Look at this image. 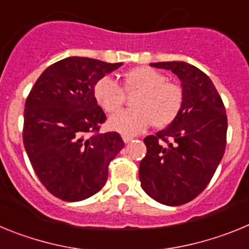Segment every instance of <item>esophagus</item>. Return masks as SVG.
Wrapping results in <instances>:
<instances>
[{"instance_id": "1", "label": "esophagus", "mask_w": 249, "mask_h": 249, "mask_svg": "<svg viewBox=\"0 0 249 249\" xmlns=\"http://www.w3.org/2000/svg\"><path fill=\"white\" fill-rule=\"evenodd\" d=\"M123 142H124V143H128V142H131L132 140H133V138L132 137H129V136H123Z\"/></svg>"}]
</instances>
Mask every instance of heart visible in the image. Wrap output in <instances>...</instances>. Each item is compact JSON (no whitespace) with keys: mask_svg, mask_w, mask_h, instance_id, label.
Masks as SVG:
<instances>
[{"mask_svg":"<svg viewBox=\"0 0 249 249\" xmlns=\"http://www.w3.org/2000/svg\"><path fill=\"white\" fill-rule=\"evenodd\" d=\"M124 92L136 93L132 109L111 116L108 127L124 136H136L146 131L153 122L163 128L177 118L183 105L181 86L167 81L162 72L151 67H136L124 74ZM94 98L105 112L113 113L121 108L124 93L121 86L109 76L96 82Z\"/></svg>","mask_w":249,"mask_h":249,"instance_id":"b5f03b06","label":"heart"}]
</instances>
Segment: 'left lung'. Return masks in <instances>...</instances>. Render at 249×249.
<instances>
[{
	"label": "left lung",
	"instance_id": "1",
	"mask_svg": "<svg viewBox=\"0 0 249 249\" xmlns=\"http://www.w3.org/2000/svg\"><path fill=\"white\" fill-rule=\"evenodd\" d=\"M151 66L177 74L183 105L167 128L144 138L147 155L140 163L141 186L160 203L181 206L206 188L221 163L227 114L214 85L199 68L183 61Z\"/></svg>",
	"mask_w": 249,
	"mask_h": 249
}]
</instances>
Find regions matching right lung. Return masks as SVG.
<instances>
[{"label": "right lung", "instance_id": "obj_1", "mask_svg": "<svg viewBox=\"0 0 249 249\" xmlns=\"http://www.w3.org/2000/svg\"><path fill=\"white\" fill-rule=\"evenodd\" d=\"M122 63L67 57L47 67L28 94L23 144L35 172L57 198L78 202L106 184L108 164L124 147L117 132L94 133L106 114L94 85Z\"/></svg>", "mask_w": 249, "mask_h": 249}]
</instances>
